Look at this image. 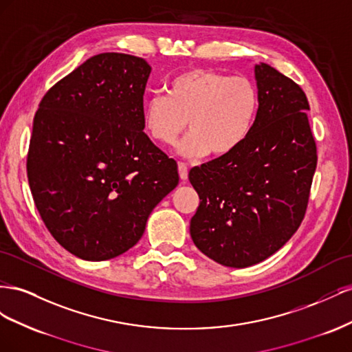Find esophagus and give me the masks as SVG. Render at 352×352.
Wrapping results in <instances>:
<instances>
[{
	"instance_id": "esophagus-1",
	"label": "esophagus",
	"mask_w": 352,
	"mask_h": 352,
	"mask_svg": "<svg viewBox=\"0 0 352 352\" xmlns=\"http://www.w3.org/2000/svg\"><path fill=\"white\" fill-rule=\"evenodd\" d=\"M178 174H179V178H182L183 182H186L188 177V168L184 162H178Z\"/></svg>"
}]
</instances>
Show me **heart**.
Segmentation results:
<instances>
[{"label":"heart","instance_id":"b5f03b06","mask_svg":"<svg viewBox=\"0 0 352 352\" xmlns=\"http://www.w3.org/2000/svg\"><path fill=\"white\" fill-rule=\"evenodd\" d=\"M259 110L256 85L245 76H230L210 69H188L175 75L165 94H155L143 106L146 134L160 146L179 144L187 157H226L242 146Z\"/></svg>","mask_w":352,"mask_h":352}]
</instances>
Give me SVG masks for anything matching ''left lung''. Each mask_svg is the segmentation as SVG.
Masks as SVG:
<instances>
[{
    "mask_svg": "<svg viewBox=\"0 0 352 352\" xmlns=\"http://www.w3.org/2000/svg\"><path fill=\"white\" fill-rule=\"evenodd\" d=\"M259 110L234 153L190 169L200 204L190 234L215 263H261L294 236L305 217L317 166L304 89L267 63L255 66Z\"/></svg>",
    "mask_w": 352,
    "mask_h": 352,
    "instance_id": "left-lung-1",
    "label": "left lung"
}]
</instances>
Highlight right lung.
<instances>
[{"mask_svg":"<svg viewBox=\"0 0 352 352\" xmlns=\"http://www.w3.org/2000/svg\"><path fill=\"white\" fill-rule=\"evenodd\" d=\"M150 70L131 54L93 56L50 88L35 113L29 187L48 232L81 259L126 252L178 184L177 162L143 131Z\"/></svg>","mask_w":352,"mask_h":352,"instance_id":"1","label":"right lung"}]
</instances>
